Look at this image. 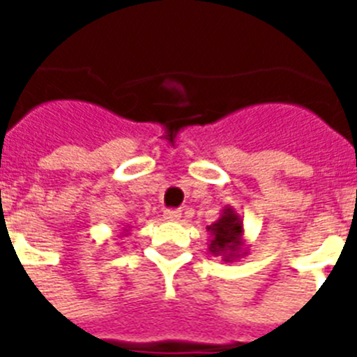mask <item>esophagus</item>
I'll use <instances>...</instances> for the list:
<instances>
[{
  "label": "esophagus",
  "mask_w": 357,
  "mask_h": 357,
  "mask_svg": "<svg viewBox=\"0 0 357 357\" xmlns=\"http://www.w3.org/2000/svg\"><path fill=\"white\" fill-rule=\"evenodd\" d=\"M162 218H165L167 222H176V220L181 218V211H178V209H168V211L162 213Z\"/></svg>",
  "instance_id": "1"
}]
</instances>
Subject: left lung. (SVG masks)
Wrapping results in <instances>:
<instances>
[{
    "mask_svg": "<svg viewBox=\"0 0 357 357\" xmlns=\"http://www.w3.org/2000/svg\"><path fill=\"white\" fill-rule=\"evenodd\" d=\"M209 231V244L207 250L213 255H220L226 263H234L248 254V244L244 238V224L243 218L234 207H224L220 217L207 226Z\"/></svg>",
    "mask_w": 357,
    "mask_h": 357,
    "instance_id": "1",
    "label": "left lung"
}]
</instances>
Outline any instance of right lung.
Here are the masks:
<instances>
[{
	"label": "right lung",
	"mask_w": 357,
	"mask_h": 357,
	"mask_svg": "<svg viewBox=\"0 0 357 357\" xmlns=\"http://www.w3.org/2000/svg\"><path fill=\"white\" fill-rule=\"evenodd\" d=\"M128 231H129V229H126V228H123V231H122V234H128Z\"/></svg>",
	"instance_id": "add662e5"
}]
</instances>
